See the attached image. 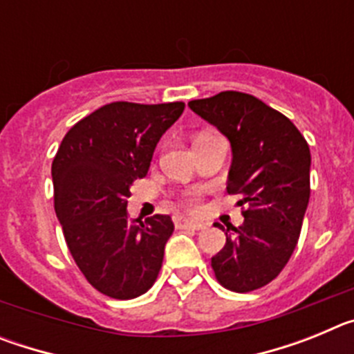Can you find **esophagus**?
<instances>
[{
    "label": "esophagus",
    "instance_id": "obj_1",
    "mask_svg": "<svg viewBox=\"0 0 354 354\" xmlns=\"http://www.w3.org/2000/svg\"><path fill=\"white\" fill-rule=\"evenodd\" d=\"M174 223L177 228H183V230H202L204 225L198 223V221H192L184 218V216H175Z\"/></svg>",
    "mask_w": 354,
    "mask_h": 354
}]
</instances>
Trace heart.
Returning <instances> with one entry per match:
<instances>
[{"label": "heart", "instance_id": "obj_1", "mask_svg": "<svg viewBox=\"0 0 354 354\" xmlns=\"http://www.w3.org/2000/svg\"><path fill=\"white\" fill-rule=\"evenodd\" d=\"M187 205H189V207H196V198L189 200V202H187Z\"/></svg>", "mask_w": 354, "mask_h": 354}]
</instances>
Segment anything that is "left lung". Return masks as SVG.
Segmentation results:
<instances>
[{
	"label": "left lung",
	"mask_w": 354,
	"mask_h": 354,
	"mask_svg": "<svg viewBox=\"0 0 354 354\" xmlns=\"http://www.w3.org/2000/svg\"><path fill=\"white\" fill-rule=\"evenodd\" d=\"M196 115L227 136L232 149L227 192L239 195L245 223L227 232L211 259L218 282L236 292L268 286L298 245L310 198V149L277 109L243 92L189 101Z\"/></svg>",
	"instance_id": "obj_1"
}]
</instances>
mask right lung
Segmentation results:
<instances>
[{
    "label": "right lung",
    "instance_id": "add662e5",
    "mask_svg": "<svg viewBox=\"0 0 354 354\" xmlns=\"http://www.w3.org/2000/svg\"><path fill=\"white\" fill-rule=\"evenodd\" d=\"M184 102H111L80 120L53 159L55 211L68 252L99 292L133 299L154 286L174 232L167 214L129 220L133 180L149 171L152 154Z\"/></svg>",
    "mask_w": 354,
    "mask_h": 354
}]
</instances>
